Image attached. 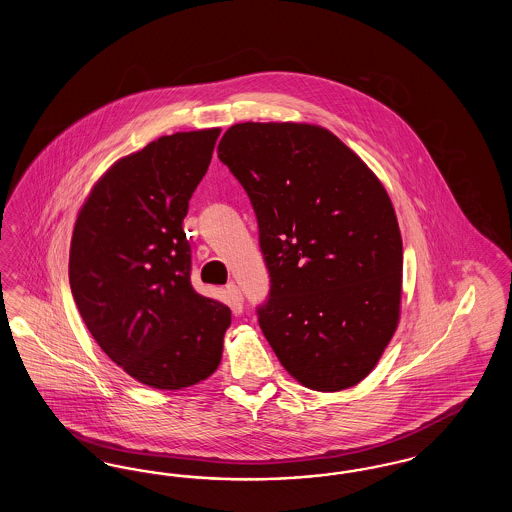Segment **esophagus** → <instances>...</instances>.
<instances>
[{"mask_svg":"<svg viewBox=\"0 0 512 512\" xmlns=\"http://www.w3.org/2000/svg\"><path fill=\"white\" fill-rule=\"evenodd\" d=\"M226 293H228V297L232 299V305H234V307H242V305H244V295H242L240 288H238L236 284H228V286H226Z\"/></svg>","mask_w":512,"mask_h":512,"instance_id":"esophagus-1","label":"esophagus"}]
</instances>
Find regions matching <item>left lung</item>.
Wrapping results in <instances>:
<instances>
[{
	"label": "left lung",
	"mask_w": 512,
	"mask_h": 512,
	"mask_svg": "<svg viewBox=\"0 0 512 512\" xmlns=\"http://www.w3.org/2000/svg\"><path fill=\"white\" fill-rule=\"evenodd\" d=\"M219 159L249 195L270 276L259 326L305 388L347 390L399 322L403 242L390 195L357 153L305 122H240Z\"/></svg>",
	"instance_id": "obj_1"
}]
</instances>
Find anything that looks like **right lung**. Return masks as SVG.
Here are the masks:
<instances>
[{
  "label": "right lung",
  "instance_id": "add662e5",
  "mask_svg": "<svg viewBox=\"0 0 512 512\" xmlns=\"http://www.w3.org/2000/svg\"><path fill=\"white\" fill-rule=\"evenodd\" d=\"M220 128L161 136L105 172L74 222V303L107 357L138 382L182 390L209 378L232 313L190 282L182 230Z\"/></svg>",
  "mask_w": 512,
  "mask_h": 512
}]
</instances>
